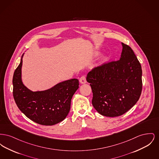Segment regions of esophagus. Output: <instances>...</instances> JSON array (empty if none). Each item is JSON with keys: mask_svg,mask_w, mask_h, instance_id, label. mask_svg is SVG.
<instances>
[{"mask_svg": "<svg viewBox=\"0 0 159 159\" xmlns=\"http://www.w3.org/2000/svg\"><path fill=\"white\" fill-rule=\"evenodd\" d=\"M79 82H80V83H82V84L86 83V76L83 75V76H81V77H80V79H79Z\"/></svg>", "mask_w": 159, "mask_h": 159, "instance_id": "34e87169", "label": "esophagus"}]
</instances>
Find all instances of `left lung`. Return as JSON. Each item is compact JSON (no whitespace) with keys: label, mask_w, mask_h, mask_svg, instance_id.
I'll list each match as a JSON object with an SVG mask.
<instances>
[{"label":"left lung","mask_w":159,"mask_h":159,"mask_svg":"<svg viewBox=\"0 0 159 159\" xmlns=\"http://www.w3.org/2000/svg\"><path fill=\"white\" fill-rule=\"evenodd\" d=\"M121 45L119 60L93 68L86 77L93 93L92 105L99 113L107 117H117L126 113L141 94V64L129 46Z\"/></svg>","instance_id":"left-lung-1"}]
</instances>
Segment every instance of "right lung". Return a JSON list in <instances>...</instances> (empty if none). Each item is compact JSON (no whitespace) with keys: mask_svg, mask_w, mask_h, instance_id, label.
Instances as JSON below:
<instances>
[{"mask_svg":"<svg viewBox=\"0 0 159 159\" xmlns=\"http://www.w3.org/2000/svg\"><path fill=\"white\" fill-rule=\"evenodd\" d=\"M23 55L12 79L16 106L29 119L38 124L52 126L62 121L68 115L71 100L79 88L78 79L64 81L46 91H30L21 80Z\"/></svg>","mask_w":159,"mask_h":159,"instance_id":"1","label":"right lung"}]
</instances>
